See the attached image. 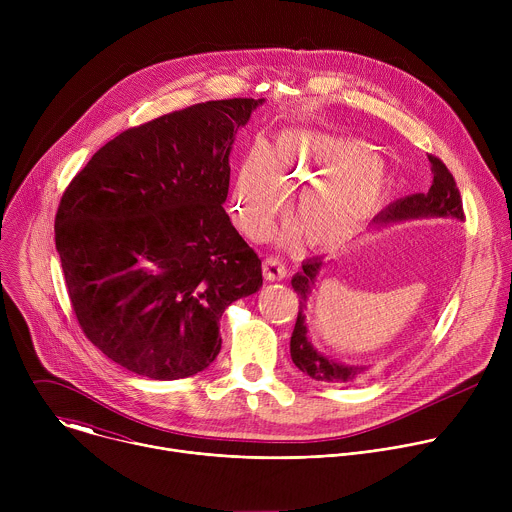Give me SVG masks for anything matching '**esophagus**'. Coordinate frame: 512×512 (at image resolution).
Wrapping results in <instances>:
<instances>
[{"mask_svg":"<svg viewBox=\"0 0 512 512\" xmlns=\"http://www.w3.org/2000/svg\"><path fill=\"white\" fill-rule=\"evenodd\" d=\"M263 275H265L267 281H281V279L287 277V269H285V265L279 259L267 257L263 261Z\"/></svg>","mask_w":512,"mask_h":512,"instance_id":"1","label":"esophagus"}]
</instances>
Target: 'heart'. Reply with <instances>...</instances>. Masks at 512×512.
Instances as JSON below:
<instances>
[{
  "label": "heart",
  "mask_w": 512,
  "mask_h": 512,
  "mask_svg": "<svg viewBox=\"0 0 512 512\" xmlns=\"http://www.w3.org/2000/svg\"><path fill=\"white\" fill-rule=\"evenodd\" d=\"M296 225L277 233L281 245L306 235L312 249H332L352 239L385 200L383 176L367 164L354 141L310 129L281 131L267 152L257 150L241 166L231 210L239 229L259 241L283 212L287 192Z\"/></svg>",
  "instance_id": "1"
}]
</instances>
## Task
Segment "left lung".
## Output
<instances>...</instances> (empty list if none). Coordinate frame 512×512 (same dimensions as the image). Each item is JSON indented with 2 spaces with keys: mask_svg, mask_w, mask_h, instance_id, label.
Listing matches in <instances>:
<instances>
[{
  "mask_svg": "<svg viewBox=\"0 0 512 512\" xmlns=\"http://www.w3.org/2000/svg\"><path fill=\"white\" fill-rule=\"evenodd\" d=\"M429 162L433 172L431 188L427 192L411 194L389 204L385 210H381L375 216L373 227H385L391 223H405V221H423V218H452V221H464L462 198L454 182V176L450 174V170L442 160L429 156ZM322 267H324V257L308 259L302 263V271H298L294 279H291V287H294V291L300 296V312H298L294 334H291V340H289L291 360H294V364L302 373H306L316 381L354 385L367 379L371 364L369 367H364V364L338 362L332 356H326L324 352H320L308 336L306 306L312 296V289H316V281Z\"/></svg>",
  "mask_w": 512,
  "mask_h": 512,
  "instance_id": "8db88e82",
  "label": "left lung"
}]
</instances>
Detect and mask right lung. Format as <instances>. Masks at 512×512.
Masks as SVG:
<instances>
[{
    "label": "right lung",
    "mask_w": 512,
    "mask_h": 512,
    "mask_svg": "<svg viewBox=\"0 0 512 512\" xmlns=\"http://www.w3.org/2000/svg\"><path fill=\"white\" fill-rule=\"evenodd\" d=\"M265 99L192 105L127 129L66 188L54 221L85 336L156 381L204 371L218 320L263 285L261 259L223 204L235 135Z\"/></svg>",
    "instance_id": "add662e5"
}]
</instances>
